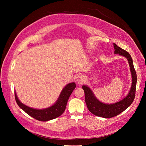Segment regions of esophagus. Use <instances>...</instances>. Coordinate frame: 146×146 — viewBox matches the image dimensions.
Instances as JSON below:
<instances>
[{"mask_svg":"<svg viewBox=\"0 0 146 146\" xmlns=\"http://www.w3.org/2000/svg\"><path fill=\"white\" fill-rule=\"evenodd\" d=\"M84 81H85V79L82 76H78L77 77L75 78V82L76 84L78 85H80V84H82Z\"/></svg>","mask_w":146,"mask_h":146,"instance_id":"obj_1","label":"esophagus"}]
</instances>
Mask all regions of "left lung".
<instances>
[{
    "instance_id": "8db88e82",
    "label": "left lung",
    "mask_w": 146,
    "mask_h": 146,
    "mask_svg": "<svg viewBox=\"0 0 146 146\" xmlns=\"http://www.w3.org/2000/svg\"><path fill=\"white\" fill-rule=\"evenodd\" d=\"M113 48L115 50L114 54H118L119 56L125 57L128 61L132 77V84L128 95L119 102L107 104L99 101L89 87L86 85L82 86V88L85 92V102L89 111L97 117L105 118H111L115 117L125 111L133 103L135 95L137 79L133 59L127 51L119 47L116 44L113 43Z\"/></svg>"
}]
</instances>
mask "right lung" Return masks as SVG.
Masks as SVG:
<instances>
[{
  "mask_svg": "<svg viewBox=\"0 0 146 146\" xmlns=\"http://www.w3.org/2000/svg\"><path fill=\"white\" fill-rule=\"evenodd\" d=\"M76 88V83L72 82L68 83L61 90L60 96L52 106L45 109H34L22 104L15 91V100L20 108L33 118L41 121H47L56 118L62 114L66 109L68 99Z\"/></svg>",
  "mask_w": 146,
  "mask_h": 146,
  "instance_id": "right-lung-1",
  "label": "right lung"
}]
</instances>
